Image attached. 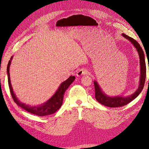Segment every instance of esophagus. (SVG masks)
Segmentation results:
<instances>
[{"label":"esophagus","instance_id":"esophagus-1","mask_svg":"<svg viewBox=\"0 0 149 149\" xmlns=\"http://www.w3.org/2000/svg\"><path fill=\"white\" fill-rule=\"evenodd\" d=\"M88 73H89V71L87 70L82 68V69L79 70L77 71V73H76V76H77L78 77H80V76H81L83 75L88 74Z\"/></svg>","mask_w":149,"mask_h":149}]
</instances>
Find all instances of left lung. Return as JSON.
Here are the masks:
<instances>
[{
  "label": "left lung",
  "instance_id": "obj_1",
  "mask_svg": "<svg viewBox=\"0 0 149 149\" xmlns=\"http://www.w3.org/2000/svg\"><path fill=\"white\" fill-rule=\"evenodd\" d=\"M125 38L129 40L131 42V43L136 48L137 51L139 53V59H140V67H141V75H140V81L138 89L134 93L130 96L123 97V96H114L111 97L106 95L105 93H104L101 89L100 85L94 81V85L95 88V97L96 100L101 103V104L104 105L107 107H117L124 106L128 103L134 100H135L142 91L144 86V84L146 82V60H145V55L143 52V49L141 48V45L138 43V42L135 40L134 38L129 37L127 35L123 33L122 35ZM149 70V66H148Z\"/></svg>",
  "mask_w": 149,
  "mask_h": 149
}]
</instances>
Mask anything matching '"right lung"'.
I'll list each match as a JSON object with an SVG mask.
<instances>
[{
  "label": "right lung",
  "mask_w": 149,
  "mask_h": 149,
  "mask_svg": "<svg viewBox=\"0 0 149 149\" xmlns=\"http://www.w3.org/2000/svg\"><path fill=\"white\" fill-rule=\"evenodd\" d=\"M13 56L11 57L10 60L8 61V63L7 65V71L8 74V86L10 88V91L12 97L13 98V101L17 104L23 108L25 111L30 112L31 114H33L35 115H37L38 116H45L48 115H50L53 113H55L58 109L61 107L63 101V97L64 94L66 91V90L68 89L70 84L73 83L75 79V76H71L67 79L65 81L63 82L60 87L58 88L56 93L53 94V96L45 103L42 104L41 105H39L37 106H31L29 105L26 104L25 103L20 102L17 97H16L15 94L13 91V89L12 87V85L10 83V66L11 63V61L12 60Z\"/></svg>",
  "instance_id": "1"
}]
</instances>
